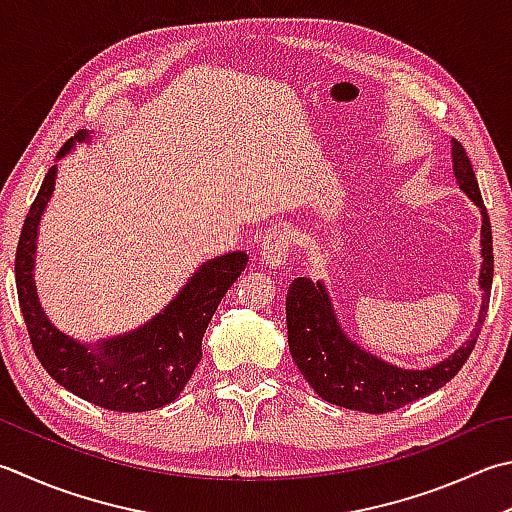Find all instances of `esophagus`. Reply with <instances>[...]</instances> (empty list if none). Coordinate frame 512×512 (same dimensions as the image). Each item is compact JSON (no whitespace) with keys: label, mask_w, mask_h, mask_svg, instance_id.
<instances>
[{"label":"esophagus","mask_w":512,"mask_h":512,"mask_svg":"<svg viewBox=\"0 0 512 512\" xmlns=\"http://www.w3.org/2000/svg\"><path fill=\"white\" fill-rule=\"evenodd\" d=\"M289 247H292V236L285 229H274L265 236L263 243V263L269 267H283L287 263Z\"/></svg>","instance_id":"1"}]
</instances>
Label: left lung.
<instances>
[{"label": "left lung", "instance_id": "8db88e82", "mask_svg": "<svg viewBox=\"0 0 512 512\" xmlns=\"http://www.w3.org/2000/svg\"><path fill=\"white\" fill-rule=\"evenodd\" d=\"M452 173L464 194L481 211V269L479 287L484 289L475 330L448 359L426 370H406L363 350L345 334L336 316L332 296L323 281L298 276L287 289V341L296 368L318 397L347 410L370 414L392 412L443 388L455 376L477 343L486 321L490 287H493V231L484 200L466 149L452 140Z\"/></svg>", "mask_w": 512, "mask_h": 512}]
</instances>
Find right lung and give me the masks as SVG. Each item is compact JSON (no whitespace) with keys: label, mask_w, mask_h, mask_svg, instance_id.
<instances>
[{"label":"right lung","mask_w":512,"mask_h":512,"mask_svg":"<svg viewBox=\"0 0 512 512\" xmlns=\"http://www.w3.org/2000/svg\"><path fill=\"white\" fill-rule=\"evenodd\" d=\"M80 131L57 153L62 160L75 142H89ZM57 165L48 169L28 209L15 256V283L28 336L44 370L75 397L115 412H147L176 401L202 359V336L227 289L245 272L249 256L229 252L202 263L178 289L171 303L127 334L82 343L57 330L37 296L35 256L42 216L55 191Z\"/></svg>","instance_id":"add662e5"}]
</instances>
